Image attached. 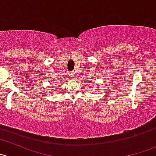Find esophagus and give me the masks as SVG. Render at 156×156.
I'll list each match as a JSON object with an SVG mask.
<instances>
[{
	"label": "esophagus",
	"instance_id": "obj_1",
	"mask_svg": "<svg viewBox=\"0 0 156 156\" xmlns=\"http://www.w3.org/2000/svg\"><path fill=\"white\" fill-rule=\"evenodd\" d=\"M68 76H69V78H73V77L74 76V73H73V72H72V73H69V74H68Z\"/></svg>",
	"mask_w": 156,
	"mask_h": 156
}]
</instances>
